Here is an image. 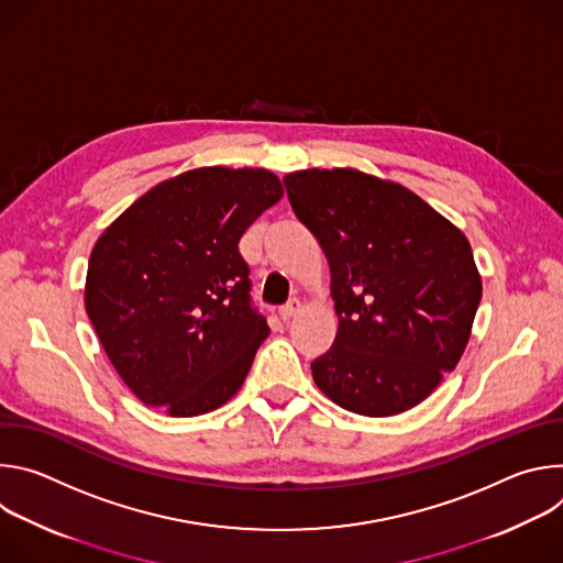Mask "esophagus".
<instances>
[{
    "mask_svg": "<svg viewBox=\"0 0 563 563\" xmlns=\"http://www.w3.org/2000/svg\"><path fill=\"white\" fill-rule=\"evenodd\" d=\"M298 311H300V300H296V298H294V300H289L285 307H280V311H278V313H280V318L285 320V323H287V320H291Z\"/></svg>",
    "mask_w": 563,
    "mask_h": 563,
    "instance_id": "34e87169",
    "label": "esophagus"
}]
</instances>
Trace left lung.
<instances>
[{"label":"left lung","instance_id":"left-lung-1","mask_svg":"<svg viewBox=\"0 0 563 563\" xmlns=\"http://www.w3.org/2000/svg\"><path fill=\"white\" fill-rule=\"evenodd\" d=\"M285 187L330 263L339 316L313 383L363 417L419 406L461 361L484 291L467 238L415 191L358 169L294 172Z\"/></svg>","mask_w":563,"mask_h":563}]
</instances>
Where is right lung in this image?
<instances>
[{"label":"right lung","mask_w":563,"mask_h":563,"mask_svg":"<svg viewBox=\"0 0 563 563\" xmlns=\"http://www.w3.org/2000/svg\"><path fill=\"white\" fill-rule=\"evenodd\" d=\"M280 198L267 169L200 167L148 189L98 238L85 307L144 406L198 417L243 387L269 328L238 243Z\"/></svg>","instance_id":"1"}]
</instances>
